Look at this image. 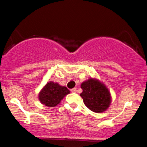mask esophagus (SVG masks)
<instances>
[{
  "label": "esophagus",
  "instance_id": "obj_1",
  "mask_svg": "<svg viewBox=\"0 0 147 147\" xmlns=\"http://www.w3.org/2000/svg\"><path fill=\"white\" fill-rule=\"evenodd\" d=\"M76 91H77L76 88H73L71 89V92H72V93H75V92H76Z\"/></svg>",
  "mask_w": 147,
  "mask_h": 147
}]
</instances>
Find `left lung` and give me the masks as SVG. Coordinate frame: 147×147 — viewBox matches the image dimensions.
I'll list each match as a JSON object with an SVG mask.
<instances>
[{"label": "left lung", "instance_id": "1", "mask_svg": "<svg viewBox=\"0 0 147 147\" xmlns=\"http://www.w3.org/2000/svg\"><path fill=\"white\" fill-rule=\"evenodd\" d=\"M80 96L86 106L95 113H102L108 108L111 96L108 88L97 79L89 78L81 83Z\"/></svg>", "mask_w": 147, "mask_h": 147}]
</instances>
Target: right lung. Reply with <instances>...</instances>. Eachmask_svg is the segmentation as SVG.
Here are the masks:
<instances>
[{
  "instance_id": "obj_1",
  "label": "right lung",
  "mask_w": 147,
  "mask_h": 147,
  "mask_svg": "<svg viewBox=\"0 0 147 147\" xmlns=\"http://www.w3.org/2000/svg\"><path fill=\"white\" fill-rule=\"evenodd\" d=\"M65 86H61L57 83L49 82L43 87L39 94V100L42 104L47 107H55L59 105L64 96L69 94Z\"/></svg>"
}]
</instances>
